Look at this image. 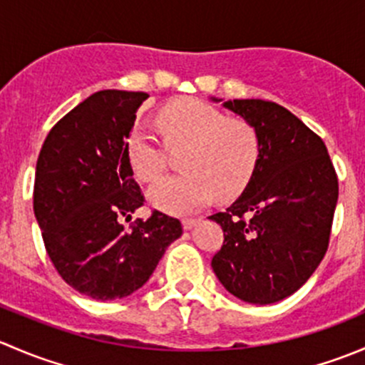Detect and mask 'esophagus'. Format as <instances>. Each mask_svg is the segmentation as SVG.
I'll use <instances>...</instances> for the list:
<instances>
[{
    "instance_id": "34e87169",
    "label": "esophagus",
    "mask_w": 365,
    "mask_h": 365,
    "mask_svg": "<svg viewBox=\"0 0 365 365\" xmlns=\"http://www.w3.org/2000/svg\"><path fill=\"white\" fill-rule=\"evenodd\" d=\"M197 222H200V219H196V217H187V219L182 220V226L183 230H192Z\"/></svg>"
}]
</instances>
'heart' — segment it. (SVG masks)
<instances>
[{"label":"heart","mask_w":365,"mask_h":365,"mask_svg":"<svg viewBox=\"0 0 365 365\" xmlns=\"http://www.w3.org/2000/svg\"><path fill=\"white\" fill-rule=\"evenodd\" d=\"M159 127L171 148L187 146L183 169L153 185L148 200L169 213H189L215 194L233 197L251 182L259 160V135L242 118H227L215 106L180 98L159 113ZM132 173L155 182L168 168V148L145 125H135L125 145Z\"/></svg>","instance_id":"heart-1"}]
</instances>
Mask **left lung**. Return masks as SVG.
<instances>
[{"instance_id": "left-lung-1", "label": "left lung", "mask_w": 365, "mask_h": 365, "mask_svg": "<svg viewBox=\"0 0 365 365\" xmlns=\"http://www.w3.org/2000/svg\"><path fill=\"white\" fill-rule=\"evenodd\" d=\"M222 106L256 128L259 160L242 196L208 217L224 231L212 268L231 295L274 304L304 286L329 249L336 169L322 138L282 106L259 98Z\"/></svg>"}]
</instances>
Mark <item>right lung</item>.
Listing matches in <instances>:
<instances>
[{"label":"right lung","mask_w":365,"mask_h":365,"mask_svg":"<svg viewBox=\"0 0 365 365\" xmlns=\"http://www.w3.org/2000/svg\"><path fill=\"white\" fill-rule=\"evenodd\" d=\"M148 97L90 95L51 128L36 160L33 212L46 251L61 279L93 300L132 295L182 237L180 220L157 210L130 231L121 224L145 203L125 145Z\"/></svg>","instance_id":"1"}]
</instances>
